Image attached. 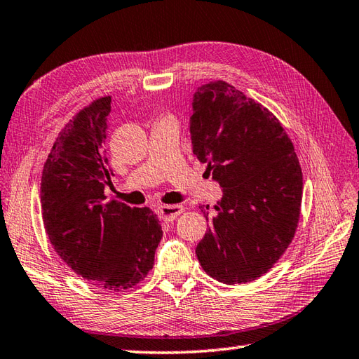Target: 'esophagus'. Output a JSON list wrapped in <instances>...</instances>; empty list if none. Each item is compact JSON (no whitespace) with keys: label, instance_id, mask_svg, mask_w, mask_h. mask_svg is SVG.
<instances>
[{"label":"esophagus","instance_id":"obj_1","mask_svg":"<svg viewBox=\"0 0 359 359\" xmlns=\"http://www.w3.org/2000/svg\"><path fill=\"white\" fill-rule=\"evenodd\" d=\"M182 210H184V207L182 205H160L157 208V213L161 219L172 221L182 213Z\"/></svg>","mask_w":359,"mask_h":359}]
</instances>
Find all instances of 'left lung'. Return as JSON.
<instances>
[{"label": "left lung", "instance_id": "1", "mask_svg": "<svg viewBox=\"0 0 359 359\" xmlns=\"http://www.w3.org/2000/svg\"><path fill=\"white\" fill-rule=\"evenodd\" d=\"M194 156L222 188L196 248L202 269L226 285L268 272L291 244L302 203V170L282 124L233 86L215 81L193 95ZM208 208V207H207Z\"/></svg>", "mask_w": 359, "mask_h": 359}]
</instances>
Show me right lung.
Segmentation results:
<instances>
[{
  "label": "right lung",
  "instance_id": "obj_1",
  "mask_svg": "<svg viewBox=\"0 0 359 359\" xmlns=\"http://www.w3.org/2000/svg\"><path fill=\"white\" fill-rule=\"evenodd\" d=\"M111 97L81 110L62 129L41 174V215L49 241L77 276L114 291L132 287L152 269L163 236L152 210L107 201L105 156Z\"/></svg>",
  "mask_w": 359,
  "mask_h": 359
}]
</instances>
